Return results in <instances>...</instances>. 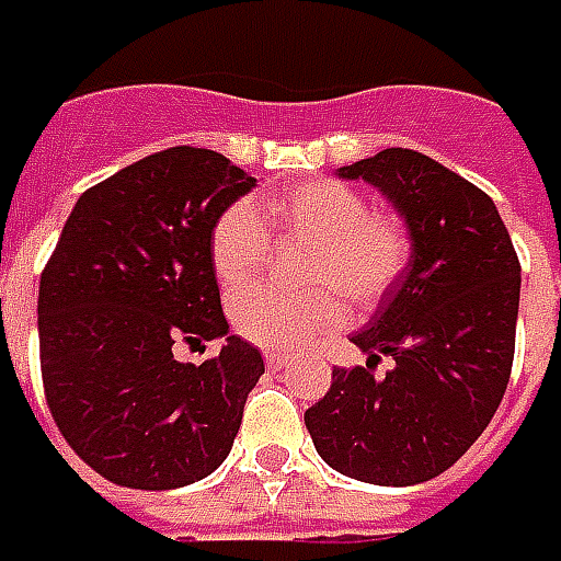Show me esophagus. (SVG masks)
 <instances>
[{
    "label": "esophagus",
    "instance_id": "34e87169",
    "mask_svg": "<svg viewBox=\"0 0 561 561\" xmlns=\"http://www.w3.org/2000/svg\"><path fill=\"white\" fill-rule=\"evenodd\" d=\"M265 365H268V371H280V368H287L289 359L280 353H265Z\"/></svg>",
    "mask_w": 561,
    "mask_h": 561
}]
</instances>
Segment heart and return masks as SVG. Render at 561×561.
Listing matches in <instances>:
<instances>
[{
    "label": "heart",
    "mask_w": 561,
    "mask_h": 561,
    "mask_svg": "<svg viewBox=\"0 0 561 561\" xmlns=\"http://www.w3.org/2000/svg\"><path fill=\"white\" fill-rule=\"evenodd\" d=\"M272 241H301V296L268 289L241 293L229 305V323L262 351L293 353L337 332L347 320L344 299L371 311L387 299L414 256L411 226L399 210L371 208L363 190L313 178L274 190L256 205L236 202L220 210L208 236L210 272L224 289L248 287Z\"/></svg>",
    "instance_id": "1"
}]
</instances>
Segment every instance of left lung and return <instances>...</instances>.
Masks as SVG:
<instances>
[{"label": "left lung", "mask_w": 561, "mask_h": 561, "mask_svg": "<svg viewBox=\"0 0 561 561\" xmlns=\"http://www.w3.org/2000/svg\"><path fill=\"white\" fill-rule=\"evenodd\" d=\"M375 184L414 236L408 272L353 344L368 363L335 368L305 411L335 471L377 486L438 478L490 426L514 365L519 260L492 198L447 165L387 147L341 169ZM397 368L375 378L370 365Z\"/></svg>", "instance_id": "obj_1"}]
</instances>
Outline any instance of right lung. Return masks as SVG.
Here are the masks:
<instances>
[{"label": "right lung", "instance_id": "obj_1", "mask_svg": "<svg viewBox=\"0 0 561 561\" xmlns=\"http://www.w3.org/2000/svg\"><path fill=\"white\" fill-rule=\"evenodd\" d=\"M256 186L205 150L169 147L90 186L38 284L42 383L54 423L96 474L178 490L224 462L265 365L229 335L208 236ZM226 336L202 366L174 340Z\"/></svg>", "mask_w": 561, "mask_h": 561}]
</instances>
